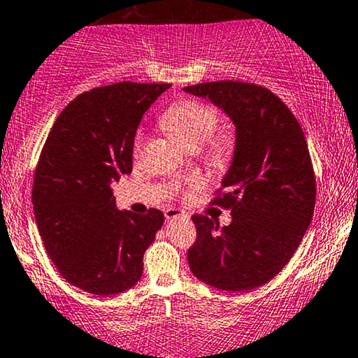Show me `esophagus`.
I'll use <instances>...</instances> for the list:
<instances>
[{"label": "esophagus", "instance_id": "1", "mask_svg": "<svg viewBox=\"0 0 358 358\" xmlns=\"http://www.w3.org/2000/svg\"><path fill=\"white\" fill-rule=\"evenodd\" d=\"M165 218L166 220H188V215H185V213L180 210H175V208H169V210H165Z\"/></svg>", "mask_w": 358, "mask_h": 358}]
</instances>
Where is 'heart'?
<instances>
[{"mask_svg":"<svg viewBox=\"0 0 358 358\" xmlns=\"http://www.w3.org/2000/svg\"><path fill=\"white\" fill-rule=\"evenodd\" d=\"M160 124L185 148H198L210 138V153L215 160H226L231 155L233 138L228 134L210 137L218 127V112L208 103L198 101H182L175 103L162 115ZM142 142L143 135L138 134L134 142L135 153H138ZM189 185L193 188H200L203 180L194 176Z\"/></svg>","mask_w":358,"mask_h":358,"instance_id":"b5f03b06","label":"heart"}]
</instances>
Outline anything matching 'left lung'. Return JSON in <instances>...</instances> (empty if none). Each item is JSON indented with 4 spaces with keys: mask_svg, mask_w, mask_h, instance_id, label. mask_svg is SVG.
I'll return each mask as SVG.
<instances>
[{
    "mask_svg": "<svg viewBox=\"0 0 358 358\" xmlns=\"http://www.w3.org/2000/svg\"><path fill=\"white\" fill-rule=\"evenodd\" d=\"M236 127L224 193L213 203L231 210L220 228L193 215L196 241L188 250L192 273L221 291L264 286L291 261L309 228L315 206V176L299 122L266 87L241 80L188 85Z\"/></svg>",
    "mask_w": 358,
    "mask_h": 358,
    "instance_id": "obj_1",
    "label": "left lung"
}]
</instances>
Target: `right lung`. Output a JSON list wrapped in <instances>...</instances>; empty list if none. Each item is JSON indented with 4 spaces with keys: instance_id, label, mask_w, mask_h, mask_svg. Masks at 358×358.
<instances>
[{
    "instance_id": "1",
    "label": "right lung",
    "mask_w": 358,
    "mask_h": 358,
    "mask_svg": "<svg viewBox=\"0 0 358 358\" xmlns=\"http://www.w3.org/2000/svg\"><path fill=\"white\" fill-rule=\"evenodd\" d=\"M170 84L117 83L80 94L59 114L41 152L34 218L59 273L72 286L114 296L138 282L143 255L165 216L115 206L112 183L132 171L134 138Z\"/></svg>"
}]
</instances>
